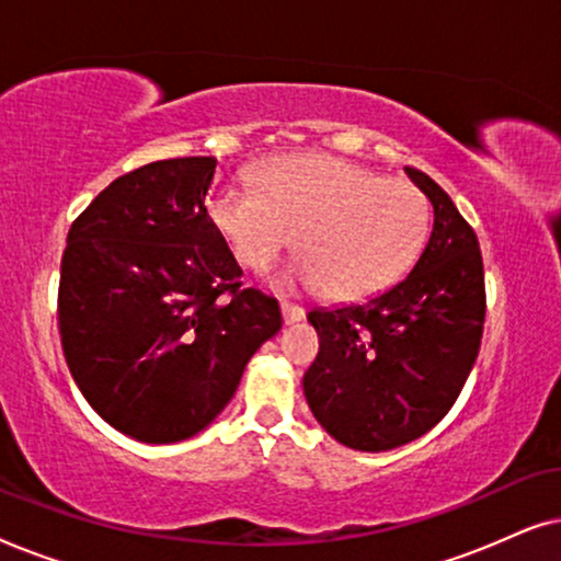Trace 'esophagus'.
I'll use <instances>...</instances> for the list:
<instances>
[{"mask_svg": "<svg viewBox=\"0 0 561 561\" xmlns=\"http://www.w3.org/2000/svg\"><path fill=\"white\" fill-rule=\"evenodd\" d=\"M280 311H283V321H286V324H296V321L304 319V309H301V306L280 304Z\"/></svg>", "mask_w": 561, "mask_h": 561, "instance_id": "obj_1", "label": "esophagus"}]
</instances>
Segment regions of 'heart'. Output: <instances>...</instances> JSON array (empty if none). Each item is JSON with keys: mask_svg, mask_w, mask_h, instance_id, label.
Here are the masks:
<instances>
[{"mask_svg": "<svg viewBox=\"0 0 561 561\" xmlns=\"http://www.w3.org/2000/svg\"><path fill=\"white\" fill-rule=\"evenodd\" d=\"M257 183H221L209 198V217L237 263L263 271L294 240L301 257L290 275L332 298L386 288L426 237V196L350 160L283 158Z\"/></svg>", "mask_w": 561, "mask_h": 561, "instance_id": "b5f03b06", "label": "heart"}]
</instances>
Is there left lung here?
Returning <instances> with one entry per match:
<instances>
[{"label": "left lung", "mask_w": 561, "mask_h": 561, "mask_svg": "<svg viewBox=\"0 0 561 561\" xmlns=\"http://www.w3.org/2000/svg\"><path fill=\"white\" fill-rule=\"evenodd\" d=\"M434 209L411 273L363 304L309 311L319 357L306 403L344 447H403L447 416L470 375L485 321L480 244L439 183L405 168Z\"/></svg>", "instance_id": "1"}]
</instances>
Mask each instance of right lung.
Listing matches in <instances>:
<instances>
[{
    "label": "right lung",
    "instance_id": "right-lung-1",
    "mask_svg": "<svg viewBox=\"0 0 561 561\" xmlns=\"http://www.w3.org/2000/svg\"><path fill=\"white\" fill-rule=\"evenodd\" d=\"M217 158L156 160L112 181L71 225L60 263L64 355L91 409L145 444L204 432L278 301L242 271L206 211Z\"/></svg>",
    "mask_w": 561,
    "mask_h": 561
}]
</instances>
